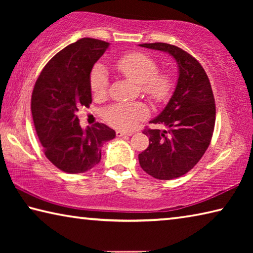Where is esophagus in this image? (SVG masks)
I'll return each mask as SVG.
<instances>
[{"instance_id":"esophagus-1","label":"esophagus","mask_w":253,"mask_h":253,"mask_svg":"<svg viewBox=\"0 0 253 253\" xmlns=\"http://www.w3.org/2000/svg\"><path fill=\"white\" fill-rule=\"evenodd\" d=\"M130 136L131 135V132H126V131H124V130H117L116 131V136L117 137H123V136Z\"/></svg>"}]
</instances>
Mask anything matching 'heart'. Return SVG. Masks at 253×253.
<instances>
[{
  "label": "heart",
  "mask_w": 253,
  "mask_h": 253,
  "mask_svg": "<svg viewBox=\"0 0 253 253\" xmlns=\"http://www.w3.org/2000/svg\"><path fill=\"white\" fill-rule=\"evenodd\" d=\"M117 69L127 78L142 84V90L156 102L164 101L172 89V79L166 72H157V62L142 52L123 55L116 63ZM90 88L95 95H105L108 88V72L101 63L92 68ZM148 115L146 106L139 102H121L109 106L104 111L106 121L114 127L131 129Z\"/></svg>",
  "instance_id": "obj_1"
}]
</instances>
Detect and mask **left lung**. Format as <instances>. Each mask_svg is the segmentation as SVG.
<instances>
[{"instance_id": "8db88e82", "label": "left lung", "mask_w": 253, "mask_h": 253, "mask_svg": "<svg viewBox=\"0 0 253 253\" xmlns=\"http://www.w3.org/2000/svg\"><path fill=\"white\" fill-rule=\"evenodd\" d=\"M139 45L169 53L178 66L173 96L151 121L164 125L165 129H144L149 145L138 155L140 168L151 176L173 179L193 169L211 143L215 124L211 84L198 60L178 46L163 42Z\"/></svg>"}]
</instances>
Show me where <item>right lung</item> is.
I'll return each instance as SVG.
<instances>
[{
    "label": "right lung",
    "mask_w": 253,
    "mask_h": 253,
    "mask_svg": "<svg viewBox=\"0 0 253 253\" xmlns=\"http://www.w3.org/2000/svg\"><path fill=\"white\" fill-rule=\"evenodd\" d=\"M108 42L83 38L54 55L42 69L31 98L32 118L46 158L66 173L78 174L100 162L101 147L116 132L97 123L83 129L76 111L91 104L90 72Z\"/></svg>",
    "instance_id": "right-lung-1"
}]
</instances>
